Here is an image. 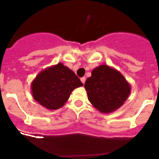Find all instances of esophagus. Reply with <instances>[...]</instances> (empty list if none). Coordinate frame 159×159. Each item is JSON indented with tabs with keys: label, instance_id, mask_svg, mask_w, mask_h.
Segmentation results:
<instances>
[{
	"label": "esophagus",
	"instance_id": "esophagus-1",
	"mask_svg": "<svg viewBox=\"0 0 159 159\" xmlns=\"http://www.w3.org/2000/svg\"><path fill=\"white\" fill-rule=\"evenodd\" d=\"M80 80L83 84H84V83H85V80H86V78H85V77H82V78L80 79Z\"/></svg>",
	"mask_w": 159,
	"mask_h": 159
}]
</instances>
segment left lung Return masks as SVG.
<instances>
[{
  "label": "left lung",
  "instance_id": "8db88e82",
  "mask_svg": "<svg viewBox=\"0 0 159 159\" xmlns=\"http://www.w3.org/2000/svg\"><path fill=\"white\" fill-rule=\"evenodd\" d=\"M84 88L88 100L101 113H111L124 104L131 91L130 84L114 67L102 64L94 68Z\"/></svg>",
  "mask_w": 159,
  "mask_h": 159
}]
</instances>
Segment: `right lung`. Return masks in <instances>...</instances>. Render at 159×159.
Here are the masks:
<instances>
[{
  "label": "right lung",
  "mask_w": 159,
  "mask_h": 159,
  "mask_svg": "<svg viewBox=\"0 0 159 159\" xmlns=\"http://www.w3.org/2000/svg\"><path fill=\"white\" fill-rule=\"evenodd\" d=\"M84 84L74 71L62 63L40 71L32 80L31 92L33 99L48 110L62 107L73 90Z\"/></svg>",
  "instance_id": "obj_1"
}]
</instances>
